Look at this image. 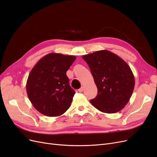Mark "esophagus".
Here are the masks:
<instances>
[{"instance_id":"obj_1","label":"esophagus","mask_w":157,"mask_h":157,"mask_svg":"<svg viewBox=\"0 0 157 157\" xmlns=\"http://www.w3.org/2000/svg\"><path fill=\"white\" fill-rule=\"evenodd\" d=\"M83 90H84V87L82 86L81 88L78 89V92H82Z\"/></svg>"}]
</instances>
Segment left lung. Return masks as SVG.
<instances>
[{"mask_svg": "<svg viewBox=\"0 0 157 157\" xmlns=\"http://www.w3.org/2000/svg\"><path fill=\"white\" fill-rule=\"evenodd\" d=\"M98 88L92 105L105 113L120 111L129 101L135 86L132 71L119 56L108 50H99L84 55Z\"/></svg>", "mask_w": 157, "mask_h": 157, "instance_id": "obj_1", "label": "left lung"}]
</instances>
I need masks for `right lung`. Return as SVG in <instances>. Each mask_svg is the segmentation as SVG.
<instances>
[{
  "instance_id": "1",
  "label": "right lung",
  "mask_w": 157,
  "mask_h": 157,
  "mask_svg": "<svg viewBox=\"0 0 157 157\" xmlns=\"http://www.w3.org/2000/svg\"><path fill=\"white\" fill-rule=\"evenodd\" d=\"M75 59V56L50 53L31 71L26 84L27 96L42 115L60 116L71 106L75 92L66 72Z\"/></svg>"
}]
</instances>
